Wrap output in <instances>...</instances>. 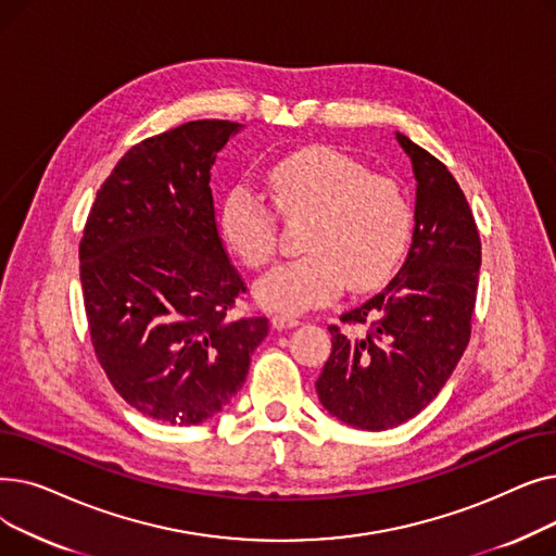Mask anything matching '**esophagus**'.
Instances as JSON below:
<instances>
[{"label": "esophagus", "instance_id": "34e87169", "mask_svg": "<svg viewBox=\"0 0 556 556\" xmlns=\"http://www.w3.org/2000/svg\"><path fill=\"white\" fill-rule=\"evenodd\" d=\"M273 325L277 329H288V327H298L300 325V317L298 315H290V313H277L273 317Z\"/></svg>", "mask_w": 556, "mask_h": 556}]
</instances>
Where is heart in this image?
<instances>
[{
  "label": "heart",
  "instance_id": "b5f03b06",
  "mask_svg": "<svg viewBox=\"0 0 556 556\" xmlns=\"http://www.w3.org/2000/svg\"><path fill=\"white\" fill-rule=\"evenodd\" d=\"M273 204L248 185L220 207V231L248 268L277 254V213L308 218L300 258L263 277L256 298L283 311L331 302L342 286L363 293L386 283L410 248L415 214L403 187L333 149H304L268 173Z\"/></svg>",
  "mask_w": 556,
  "mask_h": 556
}]
</instances>
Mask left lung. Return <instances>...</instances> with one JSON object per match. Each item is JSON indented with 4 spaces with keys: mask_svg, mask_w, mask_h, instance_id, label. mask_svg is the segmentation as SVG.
Here are the masks:
<instances>
[{
    "mask_svg": "<svg viewBox=\"0 0 556 556\" xmlns=\"http://www.w3.org/2000/svg\"><path fill=\"white\" fill-rule=\"evenodd\" d=\"M417 178L413 245L381 293L331 325V356L315 390L327 410L388 430L440 394L471 338L480 233L451 170L396 132Z\"/></svg>",
    "mask_w": 556,
    "mask_h": 556,
    "instance_id": "obj_1",
    "label": "left lung"
}]
</instances>
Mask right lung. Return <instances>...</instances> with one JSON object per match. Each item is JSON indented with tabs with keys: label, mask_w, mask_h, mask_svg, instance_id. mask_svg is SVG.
Masks as SVG:
<instances>
[{
	"label": "right lung",
	"mask_w": 556,
	"mask_h": 556,
	"mask_svg": "<svg viewBox=\"0 0 556 556\" xmlns=\"http://www.w3.org/2000/svg\"><path fill=\"white\" fill-rule=\"evenodd\" d=\"M241 126L187 122L139 141L97 191L78 248L94 354L137 413L195 426L241 390L268 317L245 293L216 225L212 166Z\"/></svg>",
	"instance_id": "obj_1"
}]
</instances>
